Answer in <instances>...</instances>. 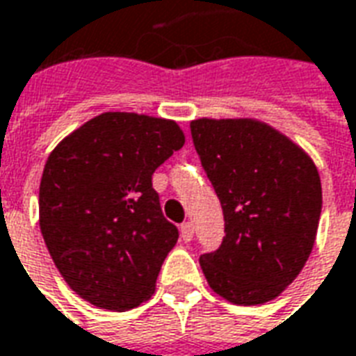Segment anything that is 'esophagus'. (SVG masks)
<instances>
[{
	"mask_svg": "<svg viewBox=\"0 0 356 356\" xmlns=\"http://www.w3.org/2000/svg\"><path fill=\"white\" fill-rule=\"evenodd\" d=\"M180 237L186 241V243H189L191 238H193V224L191 222H186V224L180 225Z\"/></svg>",
	"mask_w": 356,
	"mask_h": 356,
	"instance_id": "1",
	"label": "esophagus"
}]
</instances>
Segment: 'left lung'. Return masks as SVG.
Wrapping results in <instances>:
<instances>
[{"instance_id":"obj_1","label":"left lung","mask_w":356,"mask_h":356,"mask_svg":"<svg viewBox=\"0 0 356 356\" xmlns=\"http://www.w3.org/2000/svg\"><path fill=\"white\" fill-rule=\"evenodd\" d=\"M191 138L222 210L225 237L199 258L209 286L237 305L271 302L315 245L323 188L302 147L256 119H195Z\"/></svg>"}]
</instances>
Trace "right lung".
<instances>
[{"label":"right lung","instance_id":"right-lung-1","mask_svg":"<svg viewBox=\"0 0 356 356\" xmlns=\"http://www.w3.org/2000/svg\"><path fill=\"white\" fill-rule=\"evenodd\" d=\"M184 142L170 119L106 111L51 152L40 184L41 235L83 300L127 311L152 298L178 241L152 176Z\"/></svg>","mask_w":356,"mask_h":356}]
</instances>
